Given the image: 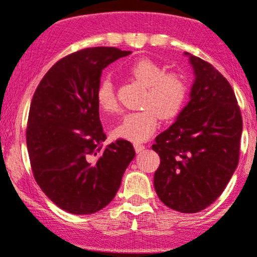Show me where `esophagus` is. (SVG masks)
Here are the masks:
<instances>
[{"label":"esophagus","mask_w":257,"mask_h":257,"mask_svg":"<svg viewBox=\"0 0 257 257\" xmlns=\"http://www.w3.org/2000/svg\"><path fill=\"white\" fill-rule=\"evenodd\" d=\"M134 147H135V151H136L137 154H140V152L145 150V145L139 144V142H137V144H134Z\"/></svg>","instance_id":"1"}]
</instances>
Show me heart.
<instances>
[{
    "label": "heart",
    "instance_id": "heart-1",
    "mask_svg": "<svg viewBox=\"0 0 257 257\" xmlns=\"http://www.w3.org/2000/svg\"><path fill=\"white\" fill-rule=\"evenodd\" d=\"M132 77L146 87L142 98L144 108L123 115L113 128V135L120 139L140 142L149 139L161 120H172L184 108L189 96L186 81L179 73L166 72L165 67L150 58H139L128 68ZM98 107L105 112L117 110V96L110 76L98 82L96 91Z\"/></svg>",
    "mask_w": 257,
    "mask_h": 257
}]
</instances>
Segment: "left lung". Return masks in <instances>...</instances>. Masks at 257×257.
<instances>
[{"label":"left lung","instance_id":"left-lung-1","mask_svg":"<svg viewBox=\"0 0 257 257\" xmlns=\"http://www.w3.org/2000/svg\"><path fill=\"white\" fill-rule=\"evenodd\" d=\"M191 100L155 139L161 162L154 185L160 200L184 214L205 210L225 190L238 164L242 117L228 81L207 61L190 56Z\"/></svg>","mask_w":257,"mask_h":257}]
</instances>
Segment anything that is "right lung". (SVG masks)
I'll use <instances>...</instances> for the list:
<instances>
[{"mask_svg":"<svg viewBox=\"0 0 257 257\" xmlns=\"http://www.w3.org/2000/svg\"><path fill=\"white\" fill-rule=\"evenodd\" d=\"M130 51L91 47L61 58L37 86L26 142L34 177L60 209L88 215L118 191L135 150L127 140L105 146L96 91L102 70Z\"/></svg>","mask_w":257,"mask_h":257,"instance_id":"right-lung-1","label":"right lung"}]
</instances>
